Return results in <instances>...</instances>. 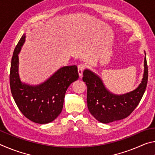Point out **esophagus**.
Returning a JSON list of instances; mask_svg holds the SVG:
<instances>
[{"label":"esophagus","mask_w":155,"mask_h":155,"mask_svg":"<svg viewBox=\"0 0 155 155\" xmlns=\"http://www.w3.org/2000/svg\"><path fill=\"white\" fill-rule=\"evenodd\" d=\"M84 68H85V65H84L83 64H80L78 65V76H79L80 78L82 77Z\"/></svg>","instance_id":"obj_1"}]
</instances>
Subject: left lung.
<instances>
[{
	"label": "left lung",
	"mask_w": 155,
	"mask_h": 155,
	"mask_svg": "<svg viewBox=\"0 0 155 155\" xmlns=\"http://www.w3.org/2000/svg\"><path fill=\"white\" fill-rule=\"evenodd\" d=\"M144 54L143 74L141 83L134 90L123 94L111 92L98 74L87 68L84 70L83 81L87 87V108L98 121L108 124L124 119L140 103L148 82V66L145 51Z\"/></svg>",
	"instance_id": "left-lung-1"
}]
</instances>
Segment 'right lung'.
<instances>
[{"mask_svg": "<svg viewBox=\"0 0 155 155\" xmlns=\"http://www.w3.org/2000/svg\"><path fill=\"white\" fill-rule=\"evenodd\" d=\"M26 40L24 33L15 48L10 70V87L15 103L25 116L38 124H47L61 114L68 87L78 78L77 65L60 68L38 85L22 82L19 74V56Z\"/></svg>", "mask_w": 155, "mask_h": 155, "instance_id": "obj_1", "label": "right lung"}]
</instances>
